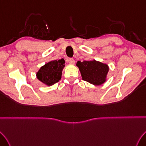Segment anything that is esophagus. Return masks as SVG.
<instances>
[{
  "mask_svg": "<svg viewBox=\"0 0 146 146\" xmlns=\"http://www.w3.org/2000/svg\"><path fill=\"white\" fill-rule=\"evenodd\" d=\"M68 62H69L70 64H75V60H74L73 58H70L68 59Z\"/></svg>",
  "mask_w": 146,
  "mask_h": 146,
  "instance_id": "obj_1",
  "label": "esophagus"
}]
</instances>
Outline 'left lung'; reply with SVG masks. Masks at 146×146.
<instances>
[{"label":"left lung","instance_id":"1","mask_svg":"<svg viewBox=\"0 0 146 146\" xmlns=\"http://www.w3.org/2000/svg\"><path fill=\"white\" fill-rule=\"evenodd\" d=\"M76 66L80 71L82 79L94 85H101L106 81L109 66L96 60L78 61Z\"/></svg>","mask_w":146,"mask_h":146}]
</instances>
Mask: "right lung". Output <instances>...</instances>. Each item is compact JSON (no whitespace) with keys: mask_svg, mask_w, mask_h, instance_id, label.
<instances>
[{"mask_svg":"<svg viewBox=\"0 0 146 146\" xmlns=\"http://www.w3.org/2000/svg\"><path fill=\"white\" fill-rule=\"evenodd\" d=\"M64 63L63 59L47 62L40 68L36 73L37 78L47 86L54 85L61 80L62 71L65 66Z\"/></svg>","mask_w":146,"mask_h":146,"instance_id":"add662e5","label":"right lung"}]
</instances>
